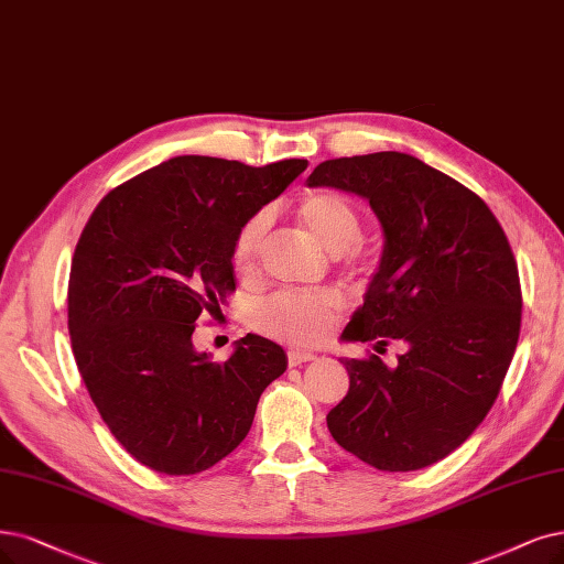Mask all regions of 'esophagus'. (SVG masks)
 Masks as SVG:
<instances>
[{
    "label": "esophagus",
    "mask_w": 564,
    "mask_h": 564,
    "mask_svg": "<svg viewBox=\"0 0 564 564\" xmlns=\"http://www.w3.org/2000/svg\"><path fill=\"white\" fill-rule=\"evenodd\" d=\"M311 360H316V356L311 350H300V348H290L288 350V365L290 367H300V365L311 362Z\"/></svg>",
    "instance_id": "esophagus-1"
}]
</instances>
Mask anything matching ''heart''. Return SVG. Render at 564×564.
<instances>
[{
    "mask_svg": "<svg viewBox=\"0 0 564 564\" xmlns=\"http://www.w3.org/2000/svg\"><path fill=\"white\" fill-rule=\"evenodd\" d=\"M295 216L327 253L341 256L348 262L360 260L356 246L362 239V216L348 197L329 191L308 193L297 202ZM267 227V214H256L237 229L232 241V262L239 271L253 267L264 243ZM341 295L329 288L285 290V293H276L253 311V325L274 339L308 346L327 335V329L341 311Z\"/></svg>",
    "mask_w": 564,
    "mask_h": 564,
    "instance_id": "obj_1",
    "label": "heart"
}]
</instances>
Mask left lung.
I'll use <instances>...</instances> for the list:
<instances>
[{
  "mask_svg": "<svg viewBox=\"0 0 564 564\" xmlns=\"http://www.w3.org/2000/svg\"><path fill=\"white\" fill-rule=\"evenodd\" d=\"M306 183L369 199L383 227L344 339L406 346L392 367L341 360L350 388L327 430L381 471L440 463L484 423L516 352L523 295L505 229L469 187L398 151L325 160Z\"/></svg>",
  "mask_w": 564,
  "mask_h": 564,
  "instance_id": "left-lung-1",
  "label": "left lung"
}]
</instances>
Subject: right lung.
I'll list each match as a JSON object with an SVG mask.
<instances>
[{
	"instance_id": "obj_1",
	"label": "right lung",
	"mask_w": 564,
	"mask_h": 564,
	"mask_svg": "<svg viewBox=\"0 0 564 564\" xmlns=\"http://www.w3.org/2000/svg\"><path fill=\"white\" fill-rule=\"evenodd\" d=\"M306 164L178 155L113 187L83 227L69 274L72 350L101 421L149 469L191 476L220 463L285 371L283 348L260 335L212 362L193 332L235 293L241 223Z\"/></svg>"
}]
</instances>
